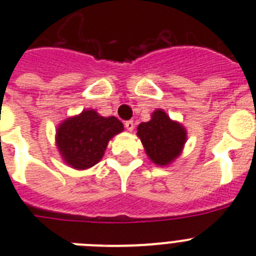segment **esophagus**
Here are the masks:
<instances>
[{"instance_id":"1","label":"esophagus","mask_w":256,"mask_h":256,"mask_svg":"<svg viewBox=\"0 0 256 256\" xmlns=\"http://www.w3.org/2000/svg\"><path fill=\"white\" fill-rule=\"evenodd\" d=\"M124 126H126V130H130V132H132V130H134V122H133V120H126V123H124Z\"/></svg>"}]
</instances>
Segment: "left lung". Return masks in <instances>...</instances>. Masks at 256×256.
<instances>
[{"label": "left lung", "mask_w": 256, "mask_h": 256, "mask_svg": "<svg viewBox=\"0 0 256 256\" xmlns=\"http://www.w3.org/2000/svg\"><path fill=\"white\" fill-rule=\"evenodd\" d=\"M137 130L148 158L162 166L173 162L186 142L184 128L170 120L162 110H156L151 120L141 123Z\"/></svg>", "instance_id": "left-lung-1"}]
</instances>
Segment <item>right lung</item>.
I'll return each mask as SVG.
<instances>
[{"instance_id":"1","label":"right lung","mask_w":256,"mask_h":256,"mask_svg":"<svg viewBox=\"0 0 256 256\" xmlns=\"http://www.w3.org/2000/svg\"><path fill=\"white\" fill-rule=\"evenodd\" d=\"M123 130V123L115 116L104 118L94 110H86L58 126L56 144L68 164L87 169L100 162L108 140Z\"/></svg>"}]
</instances>
